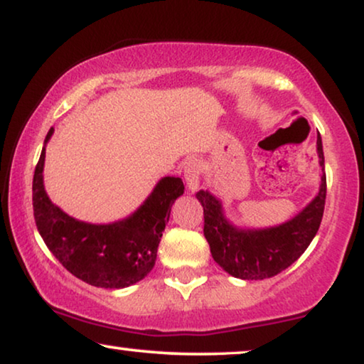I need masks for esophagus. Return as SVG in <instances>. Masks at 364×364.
I'll list each match as a JSON object with an SVG mask.
<instances>
[{
  "label": "esophagus",
  "mask_w": 364,
  "mask_h": 364,
  "mask_svg": "<svg viewBox=\"0 0 364 364\" xmlns=\"http://www.w3.org/2000/svg\"><path fill=\"white\" fill-rule=\"evenodd\" d=\"M200 176H202V166L197 159H188L183 166V177H186L187 187L191 192H197L198 186H200Z\"/></svg>",
  "instance_id": "34e87169"
}]
</instances>
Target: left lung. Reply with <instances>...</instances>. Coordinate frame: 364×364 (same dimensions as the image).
<instances>
[{
	"label": "left lung",
	"mask_w": 364,
	"mask_h": 364,
	"mask_svg": "<svg viewBox=\"0 0 364 364\" xmlns=\"http://www.w3.org/2000/svg\"><path fill=\"white\" fill-rule=\"evenodd\" d=\"M321 183L318 196L303 210L282 225L270 228H237L223 215L222 203L208 191L196 197L203 207V235L218 265L242 280H265L275 277L303 255L320 228L326 198L325 156L318 134Z\"/></svg>",
	"instance_id": "obj_1"
}]
</instances>
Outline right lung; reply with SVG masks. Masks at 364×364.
Wrapping results in <instances>:
<instances>
[{
  "label": "right lung",
  "instance_id": "right-lung-1",
  "mask_svg": "<svg viewBox=\"0 0 364 364\" xmlns=\"http://www.w3.org/2000/svg\"><path fill=\"white\" fill-rule=\"evenodd\" d=\"M33 177V210L39 235L59 263L79 280L99 288H126L141 282L156 265L157 247L171 207L183 193L178 177H164L146 202L124 220L96 225L69 217L49 200L43 183L46 144Z\"/></svg>",
  "mask_w": 364,
  "mask_h": 364
}]
</instances>
